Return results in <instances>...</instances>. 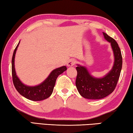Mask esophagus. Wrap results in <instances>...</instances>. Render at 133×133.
Segmentation results:
<instances>
[{
    "label": "esophagus",
    "mask_w": 133,
    "mask_h": 133,
    "mask_svg": "<svg viewBox=\"0 0 133 133\" xmlns=\"http://www.w3.org/2000/svg\"><path fill=\"white\" fill-rule=\"evenodd\" d=\"M76 63V61L74 59H70L69 60V62H67V66L68 67H72Z\"/></svg>",
    "instance_id": "34e87169"
}]
</instances>
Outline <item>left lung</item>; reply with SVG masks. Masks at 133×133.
I'll use <instances>...</instances> for the list:
<instances>
[{
    "label": "left lung",
    "mask_w": 133,
    "mask_h": 133,
    "mask_svg": "<svg viewBox=\"0 0 133 133\" xmlns=\"http://www.w3.org/2000/svg\"><path fill=\"white\" fill-rule=\"evenodd\" d=\"M104 39L110 43L114 54V62L112 69L104 77L91 76L87 67L77 64L76 85L78 93L83 97L91 100L103 98L115 89L122 68V56L117 43L106 33L103 32Z\"/></svg>",
    "instance_id": "1"
}]
</instances>
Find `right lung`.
Returning a JSON list of instances; mask_svg holds the SVG:
<instances>
[{
    "mask_svg": "<svg viewBox=\"0 0 133 133\" xmlns=\"http://www.w3.org/2000/svg\"><path fill=\"white\" fill-rule=\"evenodd\" d=\"M20 42L15 48L12 60V73L13 82L17 91L24 97L32 101H41L48 98L52 94L56 81L58 75H61L67 70L66 66H62L56 69L43 82L35 86H29L24 84L16 75L15 67V58Z\"/></svg>",
    "mask_w": 133,
    "mask_h": 133,
    "instance_id": "1",
    "label": "right lung"
}]
</instances>
